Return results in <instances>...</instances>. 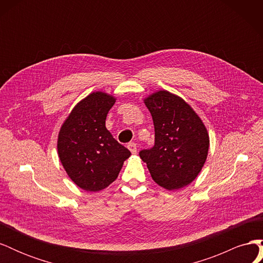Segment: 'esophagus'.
<instances>
[{"mask_svg":"<svg viewBox=\"0 0 263 263\" xmlns=\"http://www.w3.org/2000/svg\"><path fill=\"white\" fill-rule=\"evenodd\" d=\"M127 147H128V149L130 150L132 154H134V155L137 154V145L135 144V142H129L128 146H127Z\"/></svg>","mask_w":263,"mask_h":263,"instance_id":"34e87169","label":"esophagus"}]
</instances>
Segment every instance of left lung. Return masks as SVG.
I'll use <instances>...</instances> for the list:
<instances>
[{"mask_svg": "<svg viewBox=\"0 0 263 263\" xmlns=\"http://www.w3.org/2000/svg\"><path fill=\"white\" fill-rule=\"evenodd\" d=\"M153 116L155 146L141 150L151 178L174 191L189 185L201 172L210 148L208 129L195 110L178 95L160 90L144 100Z\"/></svg>", "mask_w": 263, "mask_h": 263, "instance_id": "1", "label": "left lung"}]
</instances>
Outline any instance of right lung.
Instances as JSON below:
<instances>
[{
  "label": "right lung",
  "mask_w": 263,
  "mask_h": 263,
  "mask_svg": "<svg viewBox=\"0 0 263 263\" xmlns=\"http://www.w3.org/2000/svg\"><path fill=\"white\" fill-rule=\"evenodd\" d=\"M115 102L113 95L92 92L72 108L59 130L60 162L69 178L87 192H99L113 183L132 155L105 127Z\"/></svg>",
  "instance_id": "obj_1"
}]
</instances>
